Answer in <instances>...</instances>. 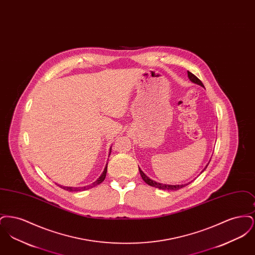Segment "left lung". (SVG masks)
Wrapping results in <instances>:
<instances>
[{
    "mask_svg": "<svg viewBox=\"0 0 255 255\" xmlns=\"http://www.w3.org/2000/svg\"><path fill=\"white\" fill-rule=\"evenodd\" d=\"M187 74H188V78L190 79V81L191 82H193L195 84H198V85L202 86V87H205L204 84L202 83V81L194 75L193 73H190V72H187ZM210 161V160H209ZM208 165V164H207ZM207 165L206 166L207 167ZM206 168L204 170H206ZM138 170H139V173H140V176H141V178H142V180L144 181V182L147 183V184H149V185H151V186H153V187H157V188H159V189H162V190H179V189H181L182 188L183 186H185V185H188L190 182H188V183H184V184H176V185H173V184H163V183H160V182H155V181H153V180H151L149 177H147L145 174L142 172V170L140 169L139 167H138ZM204 170L202 171V172H204Z\"/></svg>",
    "mask_w": 255,
    "mask_h": 255,
    "instance_id": "obj_1",
    "label": "left lung"
}]
</instances>
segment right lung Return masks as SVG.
I'll use <instances>...</instances> for the list:
<instances>
[{
  "label": "right lung",
  "instance_id": "right-lung-1",
  "mask_svg": "<svg viewBox=\"0 0 255 255\" xmlns=\"http://www.w3.org/2000/svg\"><path fill=\"white\" fill-rule=\"evenodd\" d=\"M110 152H111V150H110ZM111 154V153H110ZM109 154V155H110ZM107 165H108V163L106 164V166H105V168H104V171H103V173L101 174V176L97 179V181L95 182H93L92 183V185H90V186H84V187H70V186H62V185H59L61 188H63V189H65V190H67V191H81V190H85V189H89V188H92V187H94V186H96L97 184H99V183H101V182H103L104 180H105V177H106V173H107Z\"/></svg>",
  "mask_w": 255,
  "mask_h": 255
}]
</instances>
